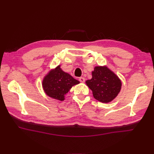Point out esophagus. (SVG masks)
Here are the masks:
<instances>
[{
	"label": "esophagus",
	"instance_id": "obj_1",
	"mask_svg": "<svg viewBox=\"0 0 154 154\" xmlns=\"http://www.w3.org/2000/svg\"><path fill=\"white\" fill-rule=\"evenodd\" d=\"M85 80V79L84 78H83V77H80V78H79V81H80L82 83H84Z\"/></svg>",
	"mask_w": 154,
	"mask_h": 154
}]
</instances>
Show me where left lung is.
<instances>
[{
    "mask_svg": "<svg viewBox=\"0 0 154 154\" xmlns=\"http://www.w3.org/2000/svg\"><path fill=\"white\" fill-rule=\"evenodd\" d=\"M92 76V79L87 80L86 83L96 100L102 103H109L118 96L122 88V82L109 68L96 67Z\"/></svg>",
    "mask_w": 154,
    "mask_h": 154,
    "instance_id": "left-lung-1",
    "label": "left lung"
}]
</instances>
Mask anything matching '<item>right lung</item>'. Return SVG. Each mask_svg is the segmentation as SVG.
I'll list each match as a JSON object with an SVG mask.
<instances>
[{
	"instance_id": "right-lung-1",
	"label": "right lung",
	"mask_w": 154,
	"mask_h": 154,
	"mask_svg": "<svg viewBox=\"0 0 154 154\" xmlns=\"http://www.w3.org/2000/svg\"><path fill=\"white\" fill-rule=\"evenodd\" d=\"M80 82L73 78L69 74L63 71L58 66L46 75L42 82L43 88L46 94L53 99L64 100V96L73 85Z\"/></svg>"
}]
</instances>
